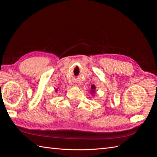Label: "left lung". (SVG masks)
Wrapping results in <instances>:
<instances>
[{"label": "left lung", "mask_w": 157, "mask_h": 157, "mask_svg": "<svg viewBox=\"0 0 157 157\" xmlns=\"http://www.w3.org/2000/svg\"><path fill=\"white\" fill-rule=\"evenodd\" d=\"M96 86H95V85H92V86H91V90H90V94H91L92 96L93 95H94V93L96 92H95V90H96Z\"/></svg>", "instance_id": "1"}]
</instances>
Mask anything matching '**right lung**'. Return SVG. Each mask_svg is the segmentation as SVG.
Instances as JSON below:
<instances>
[{
  "mask_svg": "<svg viewBox=\"0 0 157 157\" xmlns=\"http://www.w3.org/2000/svg\"><path fill=\"white\" fill-rule=\"evenodd\" d=\"M58 88H57V89H56V92H57V91H58Z\"/></svg>",
  "mask_w": 157,
  "mask_h": 157,
  "instance_id": "obj_1",
  "label": "right lung"
}]
</instances>
